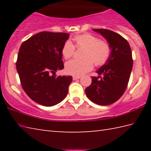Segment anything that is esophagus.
Returning a JSON list of instances; mask_svg holds the SVG:
<instances>
[{
  "label": "esophagus",
  "instance_id": "34e87169",
  "mask_svg": "<svg viewBox=\"0 0 151 151\" xmlns=\"http://www.w3.org/2000/svg\"><path fill=\"white\" fill-rule=\"evenodd\" d=\"M81 77V76H73V79L74 81H75V80H76V79H79Z\"/></svg>",
  "mask_w": 151,
  "mask_h": 151
}]
</instances>
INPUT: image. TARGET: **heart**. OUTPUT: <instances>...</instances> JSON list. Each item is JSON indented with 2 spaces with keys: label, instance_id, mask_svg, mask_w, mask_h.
<instances>
[{
  "label": "heart",
  "instance_id": "heart-1",
  "mask_svg": "<svg viewBox=\"0 0 151 151\" xmlns=\"http://www.w3.org/2000/svg\"><path fill=\"white\" fill-rule=\"evenodd\" d=\"M75 46L70 40H66L62 48V54L65 59L75 55V47L85 48L82 53L83 59H73L65 65L66 73L74 76H80L90 71L93 67L101 66L109 59L111 53V45L106 40H101L96 36L85 33L74 37Z\"/></svg>",
  "mask_w": 151,
  "mask_h": 151
}]
</instances>
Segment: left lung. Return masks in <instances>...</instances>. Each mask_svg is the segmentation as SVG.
<instances>
[{
	"label": "left lung",
	"mask_w": 151,
	"mask_h": 151,
	"mask_svg": "<svg viewBox=\"0 0 151 151\" xmlns=\"http://www.w3.org/2000/svg\"><path fill=\"white\" fill-rule=\"evenodd\" d=\"M93 30L105 38L112 50L108 61L96 71L99 76H91L85 93L94 103L109 105L118 101L127 87L133 65L132 52L127 40L118 33L104 29Z\"/></svg>",
	"instance_id": "left-lung-1"
}]
</instances>
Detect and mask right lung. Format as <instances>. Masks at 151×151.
<instances>
[{"label":"right lung","instance_id":"1","mask_svg":"<svg viewBox=\"0 0 151 151\" xmlns=\"http://www.w3.org/2000/svg\"><path fill=\"white\" fill-rule=\"evenodd\" d=\"M69 34L42 31L22 43L16 66L22 87L32 101L46 106L60 103L72 76H57L64 68L62 48Z\"/></svg>","mask_w":151,"mask_h":151}]
</instances>
